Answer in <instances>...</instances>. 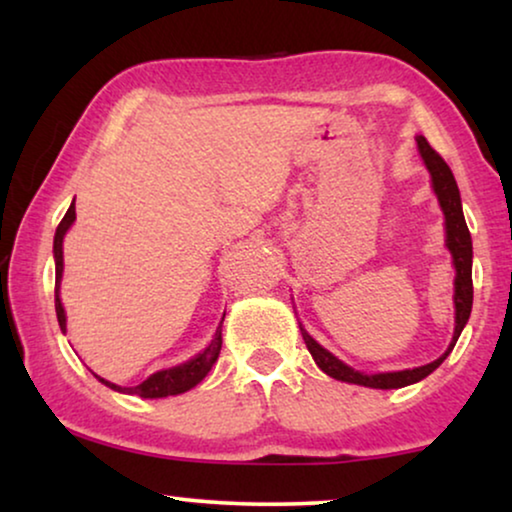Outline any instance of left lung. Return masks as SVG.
<instances>
[{
  "instance_id": "left-lung-1",
  "label": "left lung",
  "mask_w": 512,
  "mask_h": 512,
  "mask_svg": "<svg viewBox=\"0 0 512 512\" xmlns=\"http://www.w3.org/2000/svg\"><path fill=\"white\" fill-rule=\"evenodd\" d=\"M419 153H422L426 167L431 172L433 191L438 195L440 207H443L445 214V230H447V249H450L454 268H457V277H454V338L447 347V352L436 359L433 363H426V366L412 368V370H398V373H380V375H363L359 370L349 368L340 359H335L331 352H326L324 347L319 345L317 340L310 338L303 328V340L307 349H310L312 359L317 361V366L324 370L326 375L335 377V380L361 384V387L370 389H401L408 387V384H415L424 380L426 375H431L440 363L447 359V354L452 352L454 345H457L461 331H464L468 317H471L473 307V277H471V265H473V244H471V233H468L464 212H461V198L457 181H454V174L443 158H440L438 151L431 149V144L426 142L424 137H417Z\"/></svg>"
}]
</instances>
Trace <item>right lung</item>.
<instances>
[{
    "label": "right lung",
    "mask_w": 512,
    "mask_h": 512,
    "mask_svg": "<svg viewBox=\"0 0 512 512\" xmlns=\"http://www.w3.org/2000/svg\"><path fill=\"white\" fill-rule=\"evenodd\" d=\"M76 219V209H74V202L69 205L67 214L62 216L58 230H55V240H53V254H55V314H58V324L62 331L67 328V319H65V307L60 303V279H62V237L69 230ZM219 352H221V331H216L214 340L209 342V347L205 352L195 356V359L186 361L184 366H177V368H170V370H160V373H153L149 380H144L142 384H137V387H116V384H111L107 380H102V377H97V380L107 384V387L116 389V391H123V394H137L142 398H165V396H177V394H184V391L193 389L195 384L205 380V375L212 370L214 361L219 359Z\"/></svg>",
    "instance_id": "right-lung-1"
}]
</instances>
